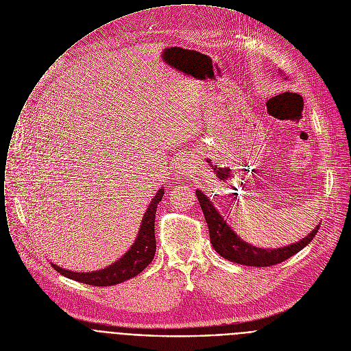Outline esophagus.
Listing matches in <instances>:
<instances>
[{
	"mask_svg": "<svg viewBox=\"0 0 351 351\" xmlns=\"http://www.w3.org/2000/svg\"><path fill=\"white\" fill-rule=\"evenodd\" d=\"M176 169H177V174L186 176V174L191 171V165L188 163L186 159H182V158H181V160H178Z\"/></svg>",
	"mask_w": 351,
	"mask_h": 351,
	"instance_id": "1",
	"label": "esophagus"
}]
</instances>
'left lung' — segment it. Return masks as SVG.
I'll return each instance as SVG.
<instances>
[{
	"label": "left lung",
	"instance_id": "obj_1",
	"mask_svg": "<svg viewBox=\"0 0 351 351\" xmlns=\"http://www.w3.org/2000/svg\"><path fill=\"white\" fill-rule=\"evenodd\" d=\"M196 196L208 227L210 242H212L215 250L221 257L232 263L252 265V267H269L278 263H282L291 256L300 252L303 247H306L317 235L319 228V224H318L306 238L292 245H288L284 247H276V249H261L245 242L241 237H238L237 232L227 224L223 216L217 212L213 202L210 200L208 196L204 195L200 189H196Z\"/></svg>",
	"mask_w": 351,
	"mask_h": 351
}]
</instances>
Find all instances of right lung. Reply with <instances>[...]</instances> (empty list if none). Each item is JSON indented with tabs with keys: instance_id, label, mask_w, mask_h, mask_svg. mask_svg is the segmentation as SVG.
Returning <instances> with one entry per match:
<instances>
[{
	"instance_id": "1",
	"label": "right lung",
	"mask_w": 351,
	"mask_h": 351,
	"mask_svg": "<svg viewBox=\"0 0 351 351\" xmlns=\"http://www.w3.org/2000/svg\"><path fill=\"white\" fill-rule=\"evenodd\" d=\"M165 195V188L162 186L151 203L148 204L147 212L144 213L141 227L138 230L136 238L131 247L114 263L104 267L98 271L91 272H76L60 268L59 265L51 263V265L63 276L73 279V281L83 282L93 287H112L121 284L130 278L138 275L144 268H147L155 257L156 239H155V217L159 202Z\"/></svg>"
}]
</instances>
